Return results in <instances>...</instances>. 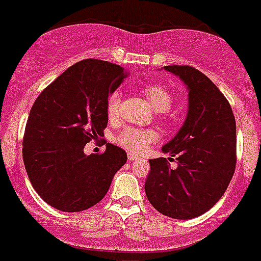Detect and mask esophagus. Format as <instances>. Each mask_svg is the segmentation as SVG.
Segmentation results:
<instances>
[{"mask_svg":"<svg viewBox=\"0 0 261 261\" xmlns=\"http://www.w3.org/2000/svg\"><path fill=\"white\" fill-rule=\"evenodd\" d=\"M127 158H128V161H130V162H134V161H138L139 156L138 155H134V154H131V153H128Z\"/></svg>","mask_w":261,"mask_h":261,"instance_id":"1","label":"esophagus"}]
</instances>
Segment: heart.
<instances>
[{
  "instance_id": "obj_1",
  "label": "heart",
  "mask_w": 261,
  "mask_h": 261,
  "mask_svg": "<svg viewBox=\"0 0 261 261\" xmlns=\"http://www.w3.org/2000/svg\"><path fill=\"white\" fill-rule=\"evenodd\" d=\"M145 97L149 100L150 106L156 112H166L171 108L173 98L171 92L162 85H150L145 89ZM121 94L118 92H113L110 94L106 105V111L110 120L117 117L118 108H120ZM156 140V135L151 130H140L135 127H126L121 131L117 136V143L122 148L133 151V153H143L146 150L153 141Z\"/></svg>"
}]
</instances>
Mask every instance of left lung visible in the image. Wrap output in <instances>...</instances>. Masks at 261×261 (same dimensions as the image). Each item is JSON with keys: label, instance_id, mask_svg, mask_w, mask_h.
Here are the masks:
<instances>
[{"label": "left lung", "instance_id": "obj_1", "mask_svg": "<svg viewBox=\"0 0 261 261\" xmlns=\"http://www.w3.org/2000/svg\"><path fill=\"white\" fill-rule=\"evenodd\" d=\"M189 90L184 125L162 151L177 156V168L166 158L149 159L145 181L149 203L163 216L191 219L208 212L228 187L236 167V121L221 90L191 66H164Z\"/></svg>", "mask_w": 261, "mask_h": 261}]
</instances>
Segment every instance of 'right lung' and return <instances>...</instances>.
Listing matches in <instances>:
<instances>
[{
	"instance_id": "add662e5",
	"label": "right lung",
	"mask_w": 261,
	"mask_h": 261,
	"mask_svg": "<svg viewBox=\"0 0 261 261\" xmlns=\"http://www.w3.org/2000/svg\"><path fill=\"white\" fill-rule=\"evenodd\" d=\"M127 75L108 61H80L50 83L33 105L22 159L37 194L55 209L82 212L99 203L127 161L126 151L110 143L103 154L84 153L85 144L103 136L108 95Z\"/></svg>"
}]
</instances>
